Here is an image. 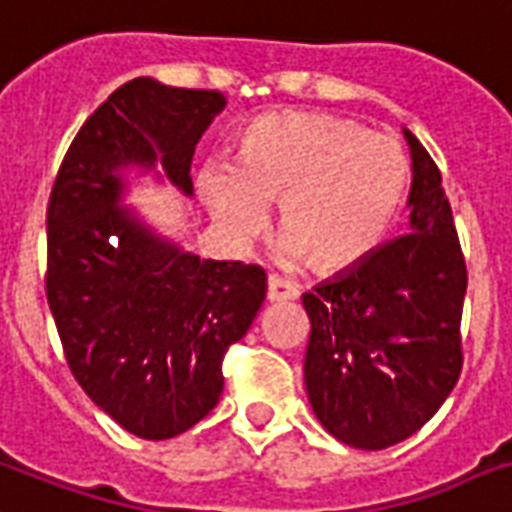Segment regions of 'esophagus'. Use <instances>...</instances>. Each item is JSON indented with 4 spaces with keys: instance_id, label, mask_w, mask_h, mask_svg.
Wrapping results in <instances>:
<instances>
[{
    "instance_id": "obj_1",
    "label": "esophagus",
    "mask_w": 512,
    "mask_h": 512,
    "mask_svg": "<svg viewBox=\"0 0 512 512\" xmlns=\"http://www.w3.org/2000/svg\"><path fill=\"white\" fill-rule=\"evenodd\" d=\"M298 298V290L279 276H268V303H287Z\"/></svg>"
}]
</instances>
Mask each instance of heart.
Wrapping results in <instances>:
<instances>
[{
  "label": "heart",
  "instance_id": "1",
  "mask_svg": "<svg viewBox=\"0 0 512 512\" xmlns=\"http://www.w3.org/2000/svg\"><path fill=\"white\" fill-rule=\"evenodd\" d=\"M411 179L403 144L327 112H271L239 136L236 158L209 161L198 190L214 222L252 239L276 207V255L317 276L362 265L392 230Z\"/></svg>",
  "mask_w": 512,
  "mask_h": 512
}]
</instances>
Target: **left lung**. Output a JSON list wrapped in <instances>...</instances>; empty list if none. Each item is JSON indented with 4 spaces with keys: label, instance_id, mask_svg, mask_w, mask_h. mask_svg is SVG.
Segmentation results:
<instances>
[{
    "label": "left lung",
    "instance_id": "1",
    "mask_svg": "<svg viewBox=\"0 0 512 512\" xmlns=\"http://www.w3.org/2000/svg\"><path fill=\"white\" fill-rule=\"evenodd\" d=\"M403 134L413 169L408 233L303 295L308 403L333 438L362 451L419 432L462 373L467 265L438 166Z\"/></svg>",
    "mask_w": 512,
    "mask_h": 512
}]
</instances>
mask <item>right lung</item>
Listing matches in <instances>:
<instances>
[{"label": "right lung", "mask_w": 512, "mask_h": 512, "mask_svg": "<svg viewBox=\"0 0 512 512\" xmlns=\"http://www.w3.org/2000/svg\"><path fill=\"white\" fill-rule=\"evenodd\" d=\"M225 104L220 91L128 80L77 131L50 193L45 290L66 362L136 438L169 440L212 411L225 351L268 290L260 265L201 260L123 206L131 169L193 198L195 144Z\"/></svg>", "instance_id": "add662e5"}]
</instances>
